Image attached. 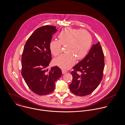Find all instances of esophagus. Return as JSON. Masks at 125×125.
I'll use <instances>...</instances> for the list:
<instances>
[{
  "instance_id": "esophagus-1",
  "label": "esophagus",
  "mask_w": 125,
  "mask_h": 125,
  "mask_svg": "<svg viewBox=\"0 0 125 125\" xmlns=\"http://www.w3.org/2000/svg\"><path fill=\"white\" fill-rule=\"evenodd\" d=\"M67 73V71L64 70H62V74H64V73Z\"/></svg>"
}]
</instances>
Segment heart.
Masks as SVG:
<instances>
[{
	"label": "heart",
	"instance_id": "obj_1",
	"mask_svg": "<svg viewBox=\"0 0 125 125\" xmlns=\"http://www.w3.org/2000/svg\"><path fill=\"white\" fill-rule=\"evenodd\" d=\"M59 40H52L50 49L54 56L61 52L62 45H66L65 53L61 54L54 59V63L61 68H70L77 60L83 59L88 53L91 44V37L85 30L67 27L58 35Z\"/></svg>",
	"mask_w": 125,
	"mask_h": 125
}]
</instances>
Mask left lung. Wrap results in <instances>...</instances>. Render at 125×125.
<instances>
[{
  "label": "left lung",
  "mask_w": 125,
  "mask_h": 125,
  "mask_svg": "<svg viewBox=\"0 0 125 125\" xmlns=\"http://www.w3.org/2000/svg\"><path fill=\"white\" fill-rule=\"evenodd\" d=\"M104 67V57L100 42L94 44L86 56L73 67L72 92L84 96L91 94L101 82Z\"/></svg>",
  "instance_id": "1"
}]
</instances>
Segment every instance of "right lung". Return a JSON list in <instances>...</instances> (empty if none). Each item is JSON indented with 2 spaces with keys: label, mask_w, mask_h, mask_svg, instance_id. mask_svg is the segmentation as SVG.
Returning a JSON list of instances; mask_svg holds the SVG:
<instances>
[{
  "label": "right lung",
  "mask_w": 125,
  "mask_h": 125,
  "mask_svg": "<svg viewBox=\"0 0 125 125\" xmlns=\"http://www.w3.org/2000/svg\"><path fill=\"white\" fill-rule=\"evenodd\" d=\"M57 31L52 25L37 28L27 40L22 54L21 75L30 89L39 95L52 92L62 74L57 66L46 69L52 60L50 43Z\"/></svg>",
  "instance_id": "add662e5"
}]
</instances>
